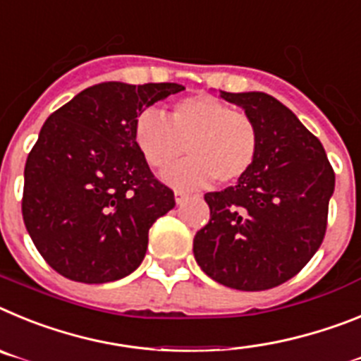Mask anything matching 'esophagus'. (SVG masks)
<instances>
[{"instance_id":"obj_1","label":"esophagus","mask_w":361,"mask_h":361,"mask_svg":"<svg viewBox=\"0 0 361 361\" xmlns=\"http://www.w3.org/2000/svg\"><path fill=\"white\" fill-rule=\"evenodd\" d=\"M187 196H189V194L185 192V190H174V200H176L178 205H181V203L187 200Z\"/></svg>"}]
</instances>
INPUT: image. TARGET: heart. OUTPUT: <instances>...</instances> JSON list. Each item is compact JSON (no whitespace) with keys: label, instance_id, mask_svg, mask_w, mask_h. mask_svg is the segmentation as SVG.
I'll list each match as a JSON object with an SVG mask.
<instances>
[{"label":"heart","instance_id":"b5f03b06","mask_svg":"<svg viewBox=\"0 0 361 361\" xmlns=\"http://www.w3.org/2000/svg\"><path fill=\"white\" fill-rule=\"evenodd\" d=\"M134 143L152 169H165L185 152L190 158L161 174L172 187L196 189L211 180L233 183L255 165L259 130L247 112L211 94L178 99L165 116L156 109L140 112L133 127Z\"/></svg>","mask_w":361,"mask_h":361}]
</instances>
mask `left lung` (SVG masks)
<instances>
[{"label": "left lung", "mask_w": 361, "mask_h": 361, "mask_svg": "<svg viewBox=\"0 0 361 361\" xmlns=\"http://www.w3.org/2000/svg\"><path fill=\"white\" fill-rule=\"evenodd\" d=\"M219 96L256 121L259 152L236 185L205 194L211 219L194 236V258L225 287L272 289L322 245L334 171L318 137L283 103L265 92Z\"/></svg>", "instance_id": "8db88e82"}]
</instances>
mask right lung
<instances>
[{
  "mask_svg": "<svg viewBox=\"0 0 361 361\" xmlns=\"http://www.w3.org/2000/svg\"><path fill=\"white\" fill-rule=\"evenodd\" d=\"M181 90L178 83L105 81L47 118L25 163L21 212L56 272L106 283L140 267L149 228L176 202L137 150L134 120Z\"/></svg>",
  "mask_w": 361,
  "mask_h": 361,
  "instance_id": "obj_1",
  "label": "right lung"
}]
</instances>
